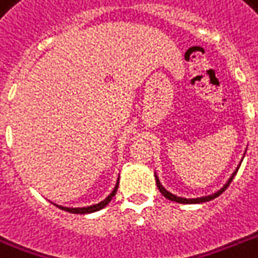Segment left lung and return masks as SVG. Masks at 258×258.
<instances>
[{
    "label": "left lung",
    "mask_w": 258,
    "mask_h": 258,
    "mask_svg": "<svg viewBox=\"0 0 258 258\" xmlns=\"http://www.w3.org/2000/svg\"><path fill=\"white\" fill-rule=\"evenodd\" d=\"M245 157V155H244ZM244 157H242V159H244ZM242 159H241V162H242ZM241 162H240V165L237 166V169L233 171V174L230 175V178L228 179V182L222 186V187L220 188V190H217L216 192H213V194H210V196H205V197H198V198H182V197H176L174 196L172 192L167 191L163 186H162L161 183V180H159V178H158L157 175V172H155V179H157V186L158 188H159V191L162 192V196L165 197V198H167V200L170 201H174V202H178V204H204V202H209V201H212L214 200V198H217V197H220L222 192L228 188V186L230 184V182L233 180V178H234V175L237 174V171H238V169H240V166H241Z\"/></svg>",
    "instance_id": "left-lung-1"
}]
</instances>
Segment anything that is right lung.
<instances>
[{
	"mask_svg": "<svg viewBox=\"0 0 258 258\" xmlns=\"http://www.w3.org/2000/svg\"><path fill=\"white\" fill-rule=\"evenodd\" d=\"M117 186H119V178H117V182L116 184H115V187H113L112 192H111V194H109L104 201H101V202H99V204L96 205H91V206H86V208H67V206H60V205H56V204L53 205L54 206H57L58 209L64 210V212L72 213V214H88V213L99 212V210H101V209H104L105 206L111 202V200H112L113 197H115V194H116L117 191Z\"/></svg>",
	"mask_w": 258,
	"mask_h": 258,
	"instance_id": "add662e5",
	"label": "right lung"
}]
</instances>
